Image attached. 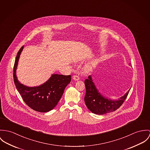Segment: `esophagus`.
Here are the masks:
<instances>
[{"mask_svg":"<svg viewBox=\"0 0 150 150\" xmlns=\"http://www.w3.org/2000/svg\"><path fill=\"white\" fill-rule=\"evenodd\" d=\"M73 79H74V80H75V81H79V79H80V78H79V76L78 75H74L73 76Z\"/></svg>","mask_w":150,"mask_h":150,"instance_id":"obj_1","label":"esophagus"}]
</instances>
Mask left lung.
Masks as SVG:
<instances>
[{
	"label": "left lung",
	"instance_id": "8db88e82",
	"mask_svg": "<svg viewBox=\"0 0 150 150\" xmlns=\"http://www.w3.org/2000/svg\"><path fill=\"white\" fill-rule=\"evenodd\" d=\"M84 84L86 86L84 97L86 105L92 113L100 115L116 110L124 103L129 92L128 90L118 100H112L105 98L100 94L90 75L88 79L84 81Z\"/></svg>",
	"mask_w": 150,
	"mask_h": 150
}]
</instances>
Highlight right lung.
I'll list each match as a JSON object with an SVG mask.
<instances>
[{"mask_svg": "<svg viewBox=\"0 0 150 150\" xmlns=\"http://www.w3.org/2000/svg\"><path fill=\"white\" fill-rule=\"evenodd\" d=\"M23 48V46L18 51L14 66L13 78L17 90L30 108L39 112H49L62 98L65 88L71 81V76L53 74L45 83L37 87H30L21 84L16 76V69Z\"/></svg>", "mask_w": 150, "mask_h": 150, "instance_id": "obj_1", "label": "right lung"}]
</instances>
